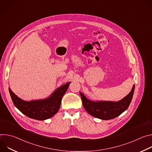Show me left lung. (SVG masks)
<instances>
[{"label": "left lung", "instance_id": "left-lung-1", "mask_svg": "<svg viewBox=\"0 0 152 152\" xmlns=\"http://www.w3.org/2000/svg\"><path fill=\"white\" fill-rule=\"evenodd\" d=\"M135 90L134 85L131 91L118 102L92 101L80 92L83 106L92 116L104 120L113 119L125 111L131 103Z\"/></svg>", "mask_w": 152, "mask_h": 152}]
</instances>
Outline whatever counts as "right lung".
<instances>
[{
  "instance_id": "right-lung-1",
  "label": "right lung",
  "mask_w": 152,
  "mask_h": 152,
  "mask_svg": "<svg viewBox=\"0 0 152 152\" xmlns=\"http://www.w3.org/2000/svg\"><path fill=\"white\" fill-rule=\"evenodd\" d=\"M70 82L58 88L48 98L41 100L25 101L18 97L9 88L14 104L27 117L37 120H45L57 113L61 106L62 98L67 91Z\"/></svg>"
}]
</instances>
